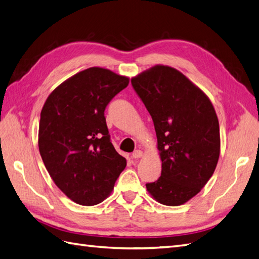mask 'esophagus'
I'll return each instance as SVG.
<instances>
[{
    "mask_svg": "<svg viewBox=\"0 0 259 259\" xmlns=\"http://www.w3.org/2000/svg\"><path fill=\"white\" fill-rule=\"evenodd\" d=\"M143 156V151L142 150H140V149H137V150H135L133 154H132V157H133L134 159H138V158H141V157Z\"/></svg>",
    "mask_w": 259,
    "mask_h": 259,
    "instance_id": "1",
    "label": "esophagus"
}]
</instances>
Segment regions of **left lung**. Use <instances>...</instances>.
<instances>
[{
	"mask_svg": "<svg viewBox=\"0 0 259 259\" xmlns=\"http://www.w3.org/2000/svg\"><path fill=\"white\" fill-rule=\"evenodd\" d=\"M153 118L161 176L146 184L159 203L176 206L197 195L215 170L220 126L205 93L177 69L157 65L132 78Z\"/></svg>",
	"mask_w": 259,
	"mask_h": 259,
	"instance_id": "obj_1",
	"label": "left lung"
}]
</instances>
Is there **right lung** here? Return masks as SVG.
Masks as SVG:
<instances>
[{
    "mask_svg": "<svg viewBox=\"0 0 259 259\" xmlns=\"http://www.w3.org/2000/svg\"><path fill=\"white\" fill-rule=\"evenodd\" d=\"M128 82L109 69L92 67L62 82L42 106L40 156L56 186L75 203L102 202L126 167L111 143L104 111Z\"/></svg>",
    "mask_w": 259,
    "mask_h": 259,
    "instance_id": "obj_1",
    "label": "right lung"
}]
</instances>
